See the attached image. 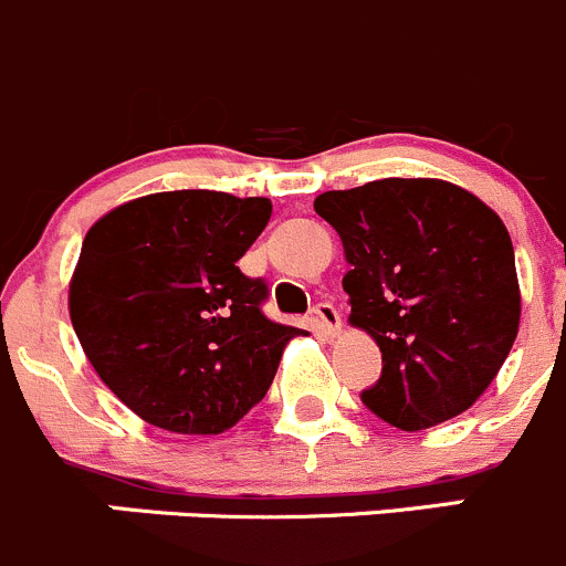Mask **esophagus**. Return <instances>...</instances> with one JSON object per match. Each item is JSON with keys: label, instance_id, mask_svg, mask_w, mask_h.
I'll list each match as a JSON object with an SVG mask.
<instances>
[{"label": "esophagus", "instance_id": "esophagus-1", "mask_svg": "<svg viewBox=\"0 0 566 566\" xmlns=\"http://www.w3.org/2000/svg\"><path fill=\"white\" fill-rule=\"evenodd\" d=\"M313 318H316L318 329H322L327 338H335V335L340 333V316L329 302H318V305L313 307Z\"/></svg>", "mask_w": 566, "mask_h": 566}]
</instances>
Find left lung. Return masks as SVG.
Segmentation results:
<instances>
[{
    "label": "left lung",
    "instance_id": "obj_1",
    "mask_svg": "<svg viewBox=\"0 0 566 566\" xmlns=\"http://www.w3.org/2000/svg\"><path fill=\"white\" fill-rule=\"evenodd\" d=\"M344 244L349 324L382 352L363 405L405 432L479 401L520 329L514 248L501 217L440 178H382L313 200Z\"/></svg>",
    "mask_w": 566,
    "mask_h": 566
}]
</instances>
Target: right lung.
I'll use <instances>...</instances> for the list:
<instances>
[{"label": "right lung", "mask_w": 566, "mask_h": 566, "mask_svg": "<svg viewBox=\"0 0 566 566\" xmlns=\"http://www.w3.org/2000/svg\"><path fill=\"white\" fill-rule=\"evenodd\" d=\"M272 217L270 198L154 192L93 222L69 313L101 382L150 427L222 434L266 396L302 333L261 313L266 285L237 261Z\"/></svg>", "instance_id": "right-lung-1"}]
</instances>
